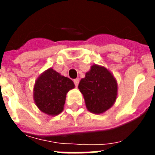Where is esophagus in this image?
Here are the masks:
<instances>
[{"mask_svg": "<svg viewBox=\"0 0 155 155\" xmlns=\"http://www.w3.org/2000/svg\"><path fill=\"white\" fill-rule=\"evenodd\" d=\"M74 83L75 86H76V87H78V84H79V78L74 79Z\"/></svg>", "mask_w": 155, "mask_h": 155, "instance_id": "obj_1", "label": "esophagus"}]
</instances>
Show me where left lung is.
Here are the masks:
<instances>
[{"label":"left lung","mask_w":155,"mask_h":155,"mask_svg":"<svg viewBox=\"0 0 155 155\" xmlns=\"http://www.w3.org/2000/svg\"><path fill=\"white\" fill-rule=\"evenodd\" d=\"M84 95L86 107L91 113L100 114L114 104L117 95V83L114 77L103 67L93 65L78 84Z\"/></svg>","instance_id":"left-lung-1"}]
</instances>
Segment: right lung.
I'll return each mask as SVG.
<instances>
[{"mask_svg": "<svg viewBox=\"0 0 155 155\" xmlns=\"http://www.w3.org/2000/svg\"><path fill=\"white\" fill-rule=\"evenodd\" d=\"M74 87V82L61 76L52 68L48 69L37 79L34 87V99L42 112L51 116L61 113L66 94Z\"/></svg>", "mask_w": 155, "mask_h": 155, "instance_id": "right-lung-1", "label": "right lung"}]
</instances>
